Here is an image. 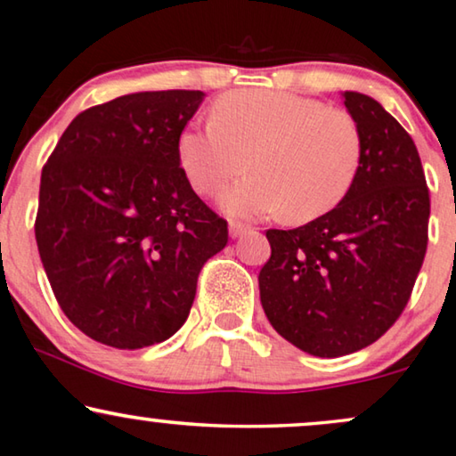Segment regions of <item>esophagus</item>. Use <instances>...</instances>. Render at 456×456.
<instances>
[{
    "instance_id": "34e87169",
    "label": "esophagus",
    "mask_w": 456,
    "mask_h": 456,
    "mask_svg": "<svg viewBox=\"0 0 456 456\" xmlns=\"http://www.w3.org/2000/svg\"><path fill=\"white\" fill-rule=\"evenodd\" d=\"M248 231H252V227L246 225V223H240V221H231L229 223V235L233 237H241L243 233H248Z\"/></svg>"
}]
</instances>
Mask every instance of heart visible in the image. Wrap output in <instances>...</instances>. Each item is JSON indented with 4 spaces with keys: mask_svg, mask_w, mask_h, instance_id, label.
<instances>
[{
    "mask_svg": "<svg viewBox=\"0 0 456 456\" xmlns=\"http://www.w3.org/2000/svg\"><path fill=\"white\" fill-rule=\"evenodd\" d=\"M179 165L198 194L221 196L237 216L283 213L287 221L320 219L341 204L363 163V134L343 109L301 94L248 88L223 94L213 121L190 126L177 140Z\"/></svg>",
    "mask_w": 456,
    "mask_h": 456,
    "instance_id": "heart-1",
    "label": "heart"
}]
</instances>
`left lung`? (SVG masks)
Wrapping results in <instances>:
<instances>
[{"label": "left lung", "mask_w": 456, "mask_h": 456, "mask_svg": "<svg viewBox=\"0 0 456 456\" xmlns=\"http://www.w3.org/2000/svg\"><path fill=\"white\" fill-rule=\"evenodd\" d=\"M363 134L347 198L297 229H268L258 274L273 329L316 357L355 354L405 310L428 248L429 191L413 140L368 94L341 93Z\"/></svg>", "instance_id": "1"}]
</instances>
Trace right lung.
<instances>
[{
	"label": "right lung",
	"mask_w": 456,
	"mask_h": 456,
	"mask_svg": "<svg viewBox=\"0 0 456 456\" xmlns=\"http://www.w3.org/2000/svg\"><path fill=\"white\" fill-rule=\"evenodd\" d=\"M207 94H124L76 115L41 173L35 237L57 304L115 349L182 329L227 221L185 177L177 140Z\"/></svg>",
	"instance_id": "obj_1"
}]
</instances>
